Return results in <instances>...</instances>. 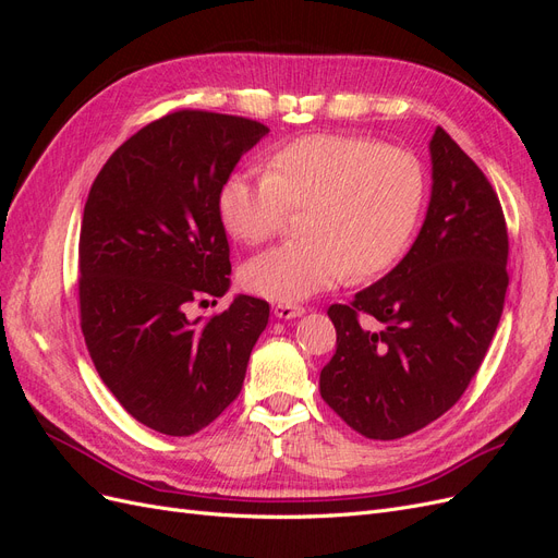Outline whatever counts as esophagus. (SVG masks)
Here are the masks:
<instances>
[{
  "label": "esophagus",
  "instance_id": "obj_1",
  "mask_svg": "<svg viewBox=\"0 0 558 558\" xmlns=\"http://www.w3.org/2000/svg\"><path fill=\"white\" fill-rule=\"evenodd\" d=\"M302 314H305V307L291 305V302H279V305H275V316H279V318H295Z\"/></svg>",
  "mask_w": 558,
  "mask_h": 558
}]
</instances>
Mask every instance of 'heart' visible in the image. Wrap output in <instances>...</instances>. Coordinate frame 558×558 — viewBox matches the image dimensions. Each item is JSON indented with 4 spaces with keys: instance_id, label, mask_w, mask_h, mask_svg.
I'll list each match as a JSON object with an SVG mask.
<instances>
[{
    "instance_id": "obj_1",
    "label": "heart",
    "mask_w": 558,
    "mask_h": 558,
    "mask_svg": "<svg viewBox=\"0 0 558 558\" xmlns=\"http://www.w3.org/2000/svg\"><path fill=\"white\" fill-rule=\"evenodd\" d=\"M428 179L412 150L353 134H310L281 146L267 172H240L221 191V218L244 244L272 240L291 209L305 238L246 263L244 283L277 302L305 300L349 275L377 277L408 251Z\"/></svg>"
}]
</instances>
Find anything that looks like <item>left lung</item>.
Returning a JSON list of instances; mask_svg holds the SVG:
<instances>
[{"mask_svg":"<svg viewBox=\"0 0 558 558\" xmlns=\"http://www.w3.org/2000/svg\"><path fill=\"white\" fill-rule=\"evenodd\" d=\"M426 221L391 272L330 305L337 349L320 398L369 440H398L465 393L494 340L508 291V226L480 167L449 134L430 140ZM373 315L384 331L360 326Z\"/></svg>","mask_w":558,"mask_h":558,"instance_id":"obj_1","label":"left lung"}]
</instances>
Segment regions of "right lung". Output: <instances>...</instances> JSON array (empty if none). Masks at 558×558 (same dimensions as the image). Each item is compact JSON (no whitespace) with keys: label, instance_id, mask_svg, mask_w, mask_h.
Returning <instances> with one entry per match:
<instances>
[{"label":"right lung","instance_id":"add662e5","mask_svg":"<svg viewBox=\"0 0 558 558\" xmlns=\"http://www.w3.org/2000/svg\"><path fill=\"white\" fill-rule=\"evenodd\" d=\"M269 132L242 116L181 109L148 123L99 170L78 238L81 330L123 410L185 437L240 396L269 305L238 295L189 318L230 286L221 191ZM216 302V300H214Z\"/></svg>","mask_w":558,"mask_h":558}]
</instances>
